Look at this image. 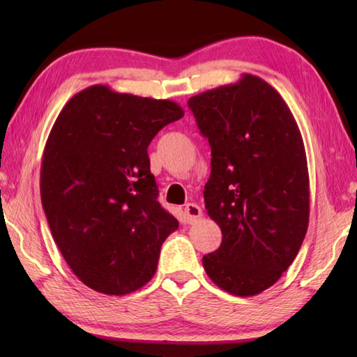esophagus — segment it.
Segmentation results:
<instances>
[{"label": "esophagus", "instance_id": "esophagus-1", "mask_svg": "<svg viewBox=\"0 0 357 357\" xmlns=\"http://www.w3.org/2000/svg\"><path fill=\"white\" fill-rule=\"evenodd\" d=\"M184 215H185V221L188 224H193V222H196L201 218L202 210H201V207L198 206V204L190 202V204H187V206L184 207Z\"/></svg>", "mask_w": 357, "mask_h": 357}]
</instances>
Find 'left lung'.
Segmentation results:
<instances>
[{
    "label": "left lung",
    "instance_id": "obj_1",
    "mask_svg": "<svg viewBox=\"0 0 357 357\" xmlns=\"http://www.w3.org/2000/svg\"><path fill=\"white\" fill-rule=\"evenodd\" d=\"M187 104L211 147L204 201L222 231L221 247L202 265L227 293L259 294L290 267L308 229L310 179L299 127L282 96L250 73Z\"/></svg>",
    "mask_w": 357,
    "mask_h": 357
}]
</instances>
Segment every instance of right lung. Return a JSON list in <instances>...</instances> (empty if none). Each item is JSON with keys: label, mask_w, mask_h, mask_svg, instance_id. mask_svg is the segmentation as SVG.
Returning <instances> with one entry per match:
<instances>
[{"label": "right lung", "mask_w": 357, "mask_h": 357, "mask_svg": "<svg viewBox=\"0 0 357 357\" xmlns=\"http://www.w3.org/2000/svg\"><path fill=\"white\" fill-rule=\"evenodd\" d=\"M179 104L107 86L70 98L45 142L40 190L59 252L82 284L123 296L153 278L178 219L158 202L147 147Z\"/></svg>", "instance_id": "right-lung-1"}]
</instances>
